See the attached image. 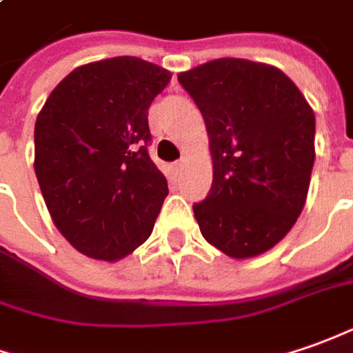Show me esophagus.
I'll return each instance as SVG.
<instances>
[{"mask_svg": "<svg viewBox=\"0 0 353 353\" xmlns=\"http://www.w3.org/2000/svg\"><path fill=\"white\" fill-rule=\"evenodd\" d=\"M181 168H183V160H177L176 164H174V170H176V172H179Z\"/></svg>", "mask_w": 353, "mask_h": 353, "instance_id": "1", "label": "esophagus"}]
</instances>
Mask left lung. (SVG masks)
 I'll list each match as a JSON object with an SVG mask.
<instances>
[{"label": "left lung", "instance_id": "left-lung-1", "mask_svg": "<svg viewBox=\"0 0 353 353\" xmlns=\"http://www.w3.org/2000/svg\"><path fill=\"white\" fill-rule=\"evenodd\" d=\"M208 133L212 187L193 205L228 257H257L296 224L315 162V114L280 69L222 57L179 73Z\"/></svg>", "mask_w": 353, "mask_h": 353}]
</instances>
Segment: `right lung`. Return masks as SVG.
I'll return each instance as SVG.
<instances>
[{
	"mask_svg": "<svg viewBox=\"0 0 353 353\" xmlns=\"http://www.w3.org/2000/svg\"><path fill=\"white\" fill-rule=\"evenodd\" d=\"M172 73L139 57L73 69L34 125V172L50 216L83 255L119 261L152 234L168 195L148 157V108Z\"/></svg>",
	"mask_w": 353,
	"mask_h": 353,
	"instance_id": "add662e5",
	"label": "right lung"
}]
</instances>
